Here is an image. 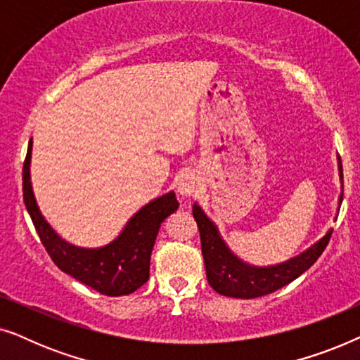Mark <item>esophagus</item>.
Returning <instances> with one entry per match:
<instances>
[{"instance_id": "obj_1", "label": "esophagus", "mask_w": 360, "mask_h": 360, "mask_svg": "<svg viewBox=\"0 0 360 360\" xmlns=\"http://www.w3.org/2000/svg\"><path fill=\"white\" fill-rule=\"evenodd\" d=\"M176 190L180 195L191 196L196 191V179L193 174H181L176 181Z\"/></svg>"}]
</instances>
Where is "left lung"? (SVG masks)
I'll use <instances>...</instances> for the list:
<instances>
[{
    "label": "left lung",
    "instance_id": "obj_1",
    "mask_svg": "<svg viewBox=\"0 0 360 360\" xmlns=\"http://www.w3.org/2000/svg\"><path fill=\"white\" fill-rule=\"evenodd\" d=\"M342 176V165L339 164ZM339 201H342V195ZM193 218L198 224L201 252L205 259L206 278L214 292L233 298H257L277 292L311 267L331 239L333 229H329L323 239L287 262L272 267H254L243 262L228 249L221 239L213 221L203 213L198 205H193Z\"/></svg>",
    "mask_w": 360,
    "mask_h": 360
}]
</instances>
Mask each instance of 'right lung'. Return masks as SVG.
<instances>
[{
    "label": "right lung",
    "mask_w": 360,
    "mask_h": 360,
    "mask_svg": "<svg viewBox=\"0 0 360 360\" xmlns=\"http://www.w3.org/2000/svg\"><path fill=\"white\" fill-rule=\"evenodd\" d=\"M31 152L32 139L29 142L27 155L22 167L24 203L31 214L41 243L53 264L62 272L72 275L78 282L108 297L129 295L142 287L149 280L150 254L162 221L179 208V201L174 191L155 198L137 211L127 221L122 233L105 248H77L58 238L37 208L31 186V175H29Z\"/></svg>",
    "instance_id": "add662e5"
}]
</instances>
